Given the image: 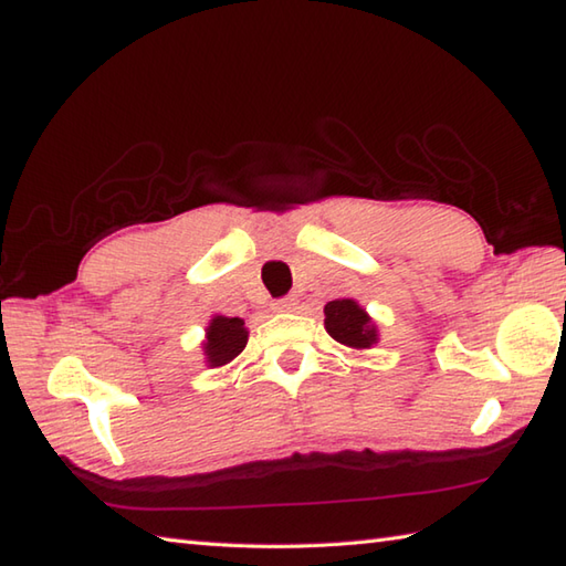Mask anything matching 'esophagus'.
<instances>
[{
  "instance_id": "1",
  "label": "esophagus",
  "mask_w": 566,
  "mask_h": 566,
  "mask_svg": "<svg viewBox=\"0 0 566 566\" xmlns=\"http://www.w3.org/2000/svg\"><path fill=\"white\" fill-rule=\"evenodd\" d=\"M272 308L276 311V314H286V311H294V308H296V298H294V296L276 298V302L272 304Z\"/></svg>"
}]
</instances>
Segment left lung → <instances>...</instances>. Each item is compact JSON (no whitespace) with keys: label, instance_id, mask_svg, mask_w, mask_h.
Listing matches in <instances>:
<instances>
[{"label":"left lung","instance_id":"8db88e82","mask_svg":"<svg viewBox=\"0 0 566 566\" xmlns=\"http://www.w3.org/2000/svg\"><path fill=\"white\" fill-rule=\"evenodd\" d=\"M323 314H326L323 326L340 345L353 347V350H369L371 345L379 343L377 323L355 298H335L326 304Z\"/></svg>","mask_w":566,"mask_h":566}]
</instances>
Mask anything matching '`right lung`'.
Here are the masks:
<instances>
[{
    "label": "right lung",
    "mask_w": 566,
    "mask_h": 566,
    "mask_svg": "<svg viewBox=\"0 0 566 566\" xmlns=\"http://www.w3.org/2000/svg\"><path fill=\"white\" fill-rule=\"evenodd\" d=\"M245 345H248V328L243 318L213 314L207 326V335H203V343H201L203 363H207V367H223L243 353Z\"/></svg>",
    "instance_id": "1"
}]
</instances>
